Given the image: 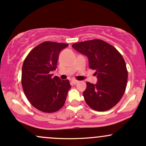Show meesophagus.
Returning a JSON list of instances; mask_svg holds the SVG:
<instances>
[{
    "mask_svg": "<svg viewBox=\"0 0 146 146\" xmlns=\"http://www.w3.org/2000/svg\"><path fill=\"white\" fill-rule=\"evenodd\" d=\"M78 82V80H71V83L73 84V85H76Z\"/></svg>",
    "mask_w": 146,
    "mask_h": 146,
    "instance_id": "1",
    "label": "esophagus"
}]
</instances>
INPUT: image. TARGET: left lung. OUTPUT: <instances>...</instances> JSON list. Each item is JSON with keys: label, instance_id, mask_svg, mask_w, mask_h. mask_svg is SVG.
<instances>
[{"label": "left lung", "instance_id": "left-lung-1", "mask_svg": "<svg viewBox=\"0 0 146 146\" xmlns=\"http://www.w3.org/2000/svg\"><path fill=\"white\" fill-rule=\"evenodd\" d=\"M72 47L88 57L98 82H87L83 96L87 105L97 111L114 107L125 94L128 71L125 59L115 47L100 39L76 42Z\"/></svg>", "mask_w": 146, "mask_h": 146}]
</instances>
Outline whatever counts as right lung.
<instances>
[{"label": "right lung", "instance_id": "1", "mask_svg": "<svg viewBox=\"0 0 146 146\" xmlns=\"http://www.w3.org/2000/svg\"><path fill=\"white\" fill-rule=\"evenodd\" d=\"M68 45L45 41L33 49L24 59L21 72L23 90L32 106L44 113H54L64 105L70 89L68 80L52 77L59 54Z\"/></svg>", "mask_w": 146, "mask_h": 146}]
</instances>
